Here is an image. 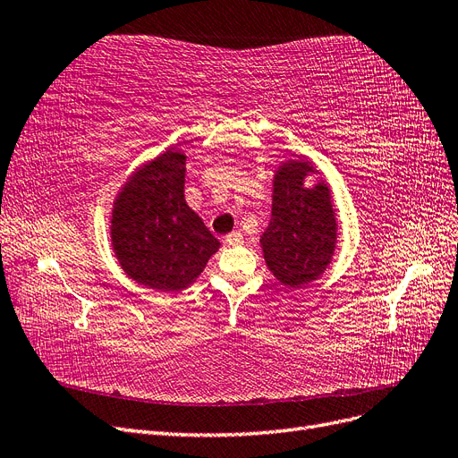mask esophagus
I'll list each match as a JSON object with an SVG mask.
<instances>
[{"label":"esophagus","mask_w":458,"mask_h":458,"mask_svg":"<svg viewBox=\"0 0 458 458\" xmlns=\"http://www.w3.org/2000/svg\"><path fill=\"white\" fill-rule=\"evenodd\" d=\"M242 233L241 231H233V233H229L227 237H225V242L229 244V246H239V244H242Z\"/></svg>","instance_id":"1"}]
</instances>
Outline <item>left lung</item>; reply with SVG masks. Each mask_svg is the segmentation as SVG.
<instances>
[{"instance_id":"1","label":"left lung","mask_w":458,"mask_h":458,"mask_svg":"<svg viewBox=\"0 0 458 458\" xmlns=\"http://www.w3.org/2000/svg\"><path fill=\"white\" fill-rule=\"evenodd\" d=\"M313 172L303 160L283 164L273 182L271 221L261 234L263 258L284 286L315 281L335 256L336 217L325 183L303 187Z\"/></svg>"}]
</instances>
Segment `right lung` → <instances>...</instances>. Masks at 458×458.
Here are the masks:
<instances>
[{
    "label": "right lung",
    "mask_w": 458,
    "mask_h": 458,
    "mask_svg": "<svg viewBox=\"0 0 458 458\" xmlns=\"http://www.w3.org/2000/svg\"><path fill=\"white\" fill-rule=\"evenodd\" d=\"M183 183V152H162L122 187L110 221L122 269L160 293L195 283L219 248V241L187 206Z\"/></svg>",
    "instance_id": "1"
}]
</instances>
